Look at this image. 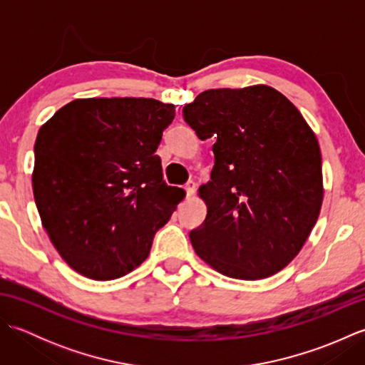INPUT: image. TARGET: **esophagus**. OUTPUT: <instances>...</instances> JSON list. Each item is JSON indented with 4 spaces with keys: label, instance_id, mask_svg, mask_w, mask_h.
Instances as JSON below:
<instances>
[{
    "label": "esophagus",
    "instance_id": "esophagus-1",
    "mask_svg": "<svg viewBox=\"0 0 365 365\" xmlns=\"http://www.w3.org/2000/svg\"><path fill=\"white\" fill-rule=\"evenodd\" d=\"M185 192H187V197H192L195 196L196 192V183L195 182H187V185H185Z\"/></svg>",
    "mask_w": 365,
    "mask_h": 365
}]
</instances>
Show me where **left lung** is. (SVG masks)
<instances>
[{
	"instance_id": "obj_1",
	"label": "left lung",
	"mask_w": 365,
	"mask_h": 365,
	"mask_svg": "<svg viewBox=\"0 0 365 365\" xmlns=\"http://www.w3.org/2000/svg\"><path fill=\"white\" fill-rule=\"evenodd\" d=\"M199 139H213L207 216L190 232L200 259L255 281L294 259L319 218L322 153L289 98L269 86L208 89L183 108Z\"/></svg>"
}]
</instances>
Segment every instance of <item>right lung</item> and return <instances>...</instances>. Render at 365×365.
I'll return each mask as SVG.
<instances>
[{"mask_svg":"<svg viewBox=\"0 0 365 365\" xmlns=\"http://www.w3.org/2000/svg\"><path fill=\"white\" fill-rule=\"evenodd\" d=\"M174 115V105L153 98H80L38 130L37 210L61 257L83 276L110 281L141 265L183 199L155 155Z\"/></svg>","mask_w":365,"mask_h":365,"instance_id":"1","label":"right lung"}]
</instances>
